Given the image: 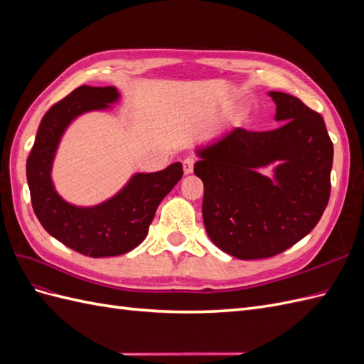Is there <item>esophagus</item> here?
<instances>
[{
  "label": "esophagus",
  "mask_w": 364,
  "mask_h": 364,
  "mask_svg": "<svg viewBox=\"0 0 364 364\" xmlns=\"http://www.w3.org/2000/svg\"><path fill=\"white\" fill-rule=\"evenodd\" d=\"M182 165H183V173L185 174H191L193 170H194V159L193 158H186L182 162Z\"/></svg>",
  "instance_id": "1"
}]
</instances>
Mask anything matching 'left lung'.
Listing matches in <instances>:
<instances>
[{
  "mask_svg": "<svg viewBox=\"0 0 364 364\" xmlns=\"http://www.w3.org/2000/svg\"><path fill=\"white\" fill-rule=\"evenodd\" d=\"M282 126L238 127L199 150L194 173L203 182L202 214L213 243L240 259L274 257L318 223L331 193L333 141L321 114L299 98L270 92ZM282 160L273 184L255 170Z\"/></svg>",
  "mask_w": 364,
  "mask_h": 364,
  "instance_id": "1",
  "label": "left lung"
}]
</instances>
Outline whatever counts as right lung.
<instances>
[{"instance_id":"add662e5","label":"right lung","mask_w":364,"mask_h":364,"mask_svg":"<svg viewBox=\"0 0 364 364\" xmlns=\"http://www.w3.org/2000/svg\"><path fill=\"white\" fill-rule=\"evenodd\" d=\"M118 98L114 86H79L43 115L27 159L31 206L43 229L86 257H117L135 249L149 232L162 199L182 178L181 162L158 173L136 174L111 200L75 208L54 191L50 171L58 142L70 121Z\"/></svg>"}]
</instances>
